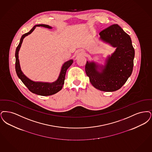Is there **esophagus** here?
Instances as JSON below:
<instances>
[{"mask_svg":"<svg viewBox=\"0 0 152 152\" xmlns=\"http://www.w3.org/2000/svg\"><path fill=\"white\" fill-rule=\"evenodd\" d=\"M77 54H78V56H83V55L85 54V52L83 50H82V49L79 50L77 52Z\"/></svg>","mask_w":152,"mask_h":152,"instance_id":"obj_1","label":"esophagus"}]
</instances>
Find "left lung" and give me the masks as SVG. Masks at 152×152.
<instances>
[{
    "label": "left lung",
    "mask_w": 152,
    "mask_h": 152,
    "mask_svg": "<svg viewBox=\"0 0 152 152\" xmlns=\"http://www.w3.org/2000/svg\"><path fill=\"white\" fill-rule=\"evenodd\" d=\"M99 35L101 40L116 49L106 59L104 66L87 61L86 74L96 89L106 92L115 91L126 83L132 74L134 49L130 36L118 24L108 26Z\"/></svg>",
    "instance_id": "left-lung-1"
}]
</instances>
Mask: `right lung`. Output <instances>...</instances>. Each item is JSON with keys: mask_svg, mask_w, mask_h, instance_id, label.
Masks as SVG:
<instances>
[{"mask_svg": "<svg viewBox=\"0 0 152 152\" xmlns=\"http://www.w3.org/2000/svg\"><path fill=\"white\" fill-rule=\"evenodd\" d=\"M36 26H43L45 28H47L49 29H52V28L46 24H38L33 26V28L31 29V31L28 33L24 34L21 39H20V42L17 46L16 52H15V58H16V62H15V69L16 72L18 76V77L21 79L22 82L25 85V86L28 88V90L34 94L37 95H39L41 96H49L52 95L56 93H58L59 91L64 84V81L65 79V75H66V71L67 69L72 65L73 60L70 59L66 62L64 63L63 66L61 68V70L59 74V77L57 80L53 83H44V82H33L31 79L28 78L23 73L20 69V63L19 60V51L20 50V47L24 38L28 36V34H31L34 31Z\"/></svg>", "mask_w": 152, "mask_h": 152, "instance_id": "1", "label": "right lung"}]
</instances>
